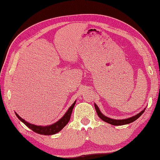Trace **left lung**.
Returning <instances> with one entry per match:
<instances>
[{"mask_svg":"<svg viewBox=\"0 0 160 160\" xmlns=\"http://www.w3.org/2000/svg\"><path fill=\"white\" fill-rule=\"evenodd\" d=\"M94 107H95L97 115L99 116V117L101 118L102 121H104L105 122H107L109 124H112V125H113V126H122V125H126V124H128L133 122V121L137 120V119L143 113H144L145 110V108L144 109L142 110L140 113H137L136 115L126 119H113V118L107 117V116L103 114V113L101 112V111L99 110L98 106H97L95 103H94Z\"/></svg>","mask_w":160,"mask_h":160,"instance_id":"1","label":"left lung"}]
</instances>
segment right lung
<instances>
[{"label": "right lung", "mask_w": 160, "mask_h": 160, "mask_svg": "<svg viewBox=\"0 0 160 160\" xmlns=\"http://www.w3.org/2000/svg\"><path fill=\"white\" fill-rule=\"evenodd\" d=\"M75 103H76V100H75V101L73 102V104L70 107L69 109H68V111L66 112V113L63 116V117H62L61 119H59L57 122L54 123L49 126H37V125H34V124L28 123V121H26L25 120H24L22 118H21L17 113L16 112L15 113L16 116L20 119L22 122L24 124H25L29 128L32 130L34 132L41 135H53V134L57 133V132L61 131V130L66 126V124L68 123V121L70 119V116H71L72 109H73Z\"/></svg>", "instance_id": "obj_1"}]
</instances>
